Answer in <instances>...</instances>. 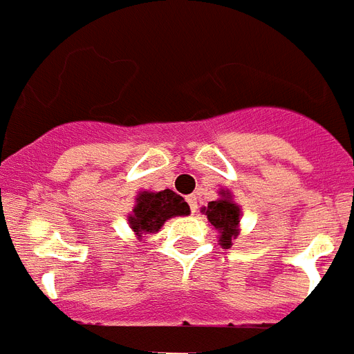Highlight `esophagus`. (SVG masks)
Returning <instances> with one entry per match:
<instances>
[{"label":"esophagus","instance_id":"34e87169","mask_svg":"<svg viewBox=\"0 0 354 354\" xmlns=\"http://www.w3.org/2000/svg\"><path fill=\"white\" fill-rule=\"evenodd\" d=\"M186 201H188V205H190L192 214H195V212H197V197H195V195H188Z\"/></svg>","mask_w":354,"mask_h":354}]
</instances>
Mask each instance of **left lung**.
<instances>
[{
    "mask_svg": "<svg viewBox=\"0 0 354 354\" xmlns=\"http://www.w3.org/2000/svg\"><path fill=\"white\" fill-rule=\"evenodd\" d=\"M201 212L208 217L210 225L219 234V245L225 248L232 247V241L239 236L241 221V206L234 201L230 190H219V199L210 201L208 206H203Z\"/></svg>",
    "mask_w": 354,
    "mask_h": 354,
    "instance_id": "left-lung-1",
    "label": "left lung"
}]
</instances>
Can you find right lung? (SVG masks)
Returning a JSON list of instances; mask_svg holds the SVG:
<instances>
[{
  "label": "right lung",
  "instance_id": "obj_1",
  "mask_svg": "<svg viewBox=\"0 0 354 354\" xmlns=\"http://www.w3.org/2000/svg\"><path fill=\"white\" fill-rule=\"evenodd\" d=\"M190 206L174 190L162 192H138L135 197V206L128 216V225L140 241L148 234L160 230L164 223L171 217L188 216Z\"/></svg>",
  "mask_w": 354,
  "mask_h": 354
}]
</instances>
